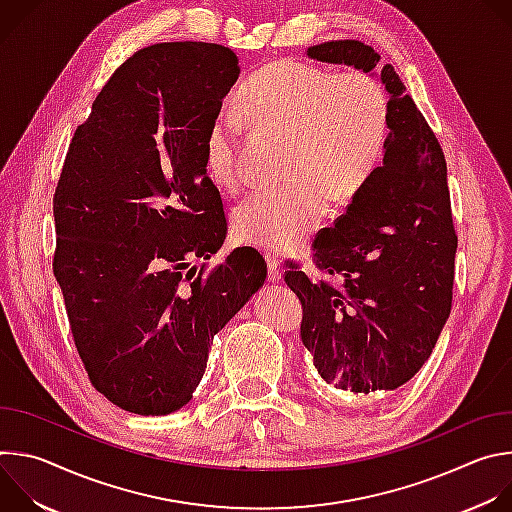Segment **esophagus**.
Returning <instances> with one entry per match:
<instances>
[{"mask_svg":"<svg viewBox=\"0 0 512 512\" xmlns=\"http://www.w3.org/2000/svg\"><path fill=\"white\" fill-rule=\"evenodd\" d=\"M265 261H267V273H269V279H271V281H279L283 273H281V265H279L277 255H273V253H265Z\"/></svg>","mask_w":512,"mask_h":512,"instance_id":"obj_1","label":"esophagus"}]
</instances>
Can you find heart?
I'll return each mask as SVG.
<instances>
[{
	"mask_svg": "<svg viewBox=\"0 0 512 512\" xmlns=\"http://www.w3.org/2000/svg\"><path fill=\"white\" fill-rule=\"evenodd\" d=\"M243 123L283 139V186L255 190L233 212L241 243L269 251L298 249L322 223L328 200L352 202L379 172L391 137V103L367 72L334 75L302 60H277L243 85L235 109L214 117L204 143L212 182L241 180L237 145Z\"/></svg>",
	"mask_w": 512,
	"mask_h": 512,
	"instance_id": "heart-1",
	"label": "heart"
}]
</instances>
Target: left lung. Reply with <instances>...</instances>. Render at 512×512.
I'll use <instances>...</instances> for the list:
<instances>
[{"label":"left lung","instance_id":"left-lung-1","mask_svg":"<svg viewBox=\"0 0 512 512\" xmlns=\"http://www.w3.org/2000/svg\"><path fill=\"white\" fill-rule=\"evenodd\" d=\"M306 56L379 77L391 137L375 178L314 241L316 265L340 285L314 283L294 265L285 283L302 302V342L328 385L356 397L395 391L423 367L452 310L458 237L444 152L371 46L332 40Z\"/></svg>","mask_w":512,"mask_h":512}]
</instances>
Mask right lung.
<instances>
[{"mask_svg": "<svg viewBox=\"0 0 512 512\" xmlns=\"http://www.w3.org/2000/svg\"><path fill=\"white\" fill-rule=\"evenodd\" d=\"M221 44L162 42L127 58L79 125L54 192V277L93 387L137 415L182 409L212 338L263 287L267 263L227 239L204 143L239 79Z\"/></svg>", "mask_w": 512, "mask_h": 512, "instance_id": "1", "label": "right lung"}]
</instances>
